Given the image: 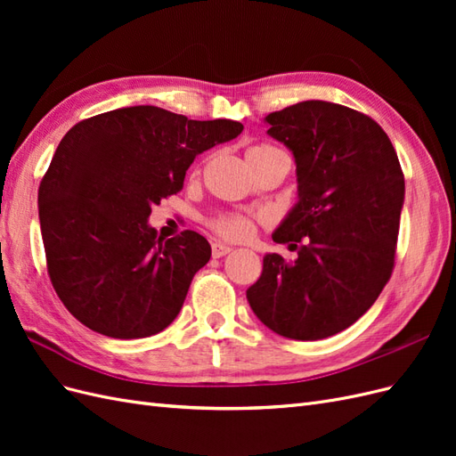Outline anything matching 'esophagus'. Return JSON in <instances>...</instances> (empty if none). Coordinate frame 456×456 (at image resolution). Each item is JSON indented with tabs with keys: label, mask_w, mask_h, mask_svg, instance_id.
<instances>
[{
	"label": "esophagus",
	"mask_w": 456,
	"mask_h": 456,
	"mask_svg": "<svg viewBox=\"0 0 456 456\" xmlns=\"http://www.w3.org/2000/svg\"><path fill=\"white\" fill-rule=\"evenodd\" d=\"M211 247H213V258L226 256V255L232 251V247H228V245H224V243H213Z\"/></svg>",
	"instance_id": "esophagus-1"
}]
</instances>
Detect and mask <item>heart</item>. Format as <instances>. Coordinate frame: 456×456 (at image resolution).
<instances>
[{
    "instance_id": "1",
    "label": "heart",
    "mask_w": 456,
    "mask_h": 456,
    "mask_svg": "<svg viewBox=\"0 0 456 456\" xmlns=\"http://www.w3.org/2000/svg\"><path fill=\"white\" fill-rule=\"evenodd\" d=\"M268 151H280V148H275L272 144H256L247 151V156H260V154H268ZM265 220L266 218L262 215L223 213L209 220V228L216 233L218 238L241 243V241H249L255 236L256 224L265 223Z\"/></svg>"
}]
</instances>
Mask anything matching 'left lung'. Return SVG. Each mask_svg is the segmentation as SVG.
<instances>
[{
	"mask_svg": "<svg viewBox=\"0 0 456 456\" xmlns=\"http://www.w3.org/2000/svg\"><path fill=\"white\" fill-rule=\"evenodd\" d=\"M266 121L293 151L298 181V203L272 238L298 258L266 255L247 300L281 337H333L375 305L394 272L402 165L379 123L348 106L305 101Z\"/></svg>",
	"mask_w": 456,
	"mask_h": 456,
	"instance_id": "8db88e82",
	"label": "left lung"
}]
</instances>
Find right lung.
Masks as SVG:
<instances>
[{
	"label": "right lung",
	"mask_w": 456,
	"mask_h": 456,
	"mask_svg": "<svg viewBox=\"0 0 456 456\" xmlns=\"http://www.w3.org/2000/svg\"><path fill=\"white\" fill-rule=\"evenodd\" d=\"M241 131L240 121L131 106L64 134L37 203L47 273L77 322L112 338H144L173 323L211 245L194 230L158 238L148 216L183 190L198 154Z\"/></svg>",
	"instance_id": "1"
}]
</instances>
